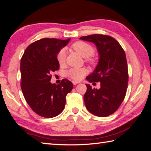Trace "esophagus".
Masks as SVG:
<instances>
[{
    "mask_svg": "<svg viewBox=\"0 0 151 151\" xmlns=\"http://www.w3.org/2000/svg\"><path fill=\"white\" fill-rule=\"evenodd\" d=\"M72 82H73V84L74 85H76V84H79V82H77V81H73Z\"/></svg>",
    "mask_w": 151,
    "mask_h": 151,
    "instance_id": "obj_1",
    "label": "esophagus"
}]
</instances>
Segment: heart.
<instances>
[{
	"label": "heart",
	"mask_w": 151,
	"mask_h": 151,
	"mask_svg": "<svg viewBox=\"0 0 151 151\" xmlns=\"http://www.w3.org/2000/svg\"><path fill=\"white\" fill-rule=\"evenodd\" d=\"M72 48L80 55L86 58V62L91 64H94L96 62L94 58L91 57V55L94 52V49L91 45L84 42V41H77L73 44ZM65 49H61L57 54L58 62L60 65H62L65 63ZM86 73H87V70L84 68H71L66 72V76L67 77L75 80V81H80L84 77Z\"/></svg>",
	"instance_id": "1"
}]
</instances>
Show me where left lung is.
Here are the masks:
<instances>
[{"mask_svg":"<svg viewBox=\"0 0 151 151\" xmlns=\"http://www.w3.org/2000/svg\"><path fill=\"white\" fill-rule=\"evenodd\" d=\"M80 40L93 43L99 59L89 82H100V89L87 84L84 100L87 110L98 117H106L116 111L123 101L129 81L126 55L117 40L106 35L93 34Z\"/></svg>","mask_w":151,"mask_h":151,"instance_id":"left-lung-1","label":"left lung"}]
</instances>
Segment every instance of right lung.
Masks as SVG:
<instances>
[{
  "label": "right lung",
  "mask_w": 151,
  "mask_h": 151,
  "mask_svg": "<svg viewBox=\"0 0 151 151\" xmlns=\"http://www.w3.org/2000/svg\"><path fill=\"white\" fill-rule=\"evenodd\" d=\"M44 38L30 44L21 60V87L25 100L40 116L52 118L65 108L66 95L71 91V82L63 79L52 84L50 73L58 70L57 54L70 41Z\"/></svg>",
  "instance_id": "right-lung-1"
}]
</instances>
